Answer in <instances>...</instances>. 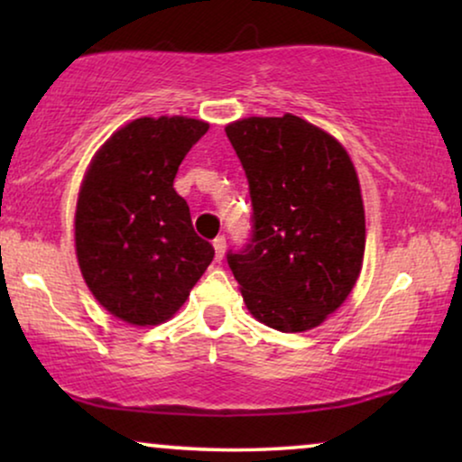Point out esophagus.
Listing matches in <instances>:
<instances>
[{"label": "esophagus", "mask_w": 462, "mask_h": 462, "mask_svg": "<svg viewBox=\"0 0 462 462\" xmlns=\"http://www.w3.org/2000/svg\"><path fill=\"white\" fill-rule=\"evenodd\" d=\"M212 245H214V252H217V261H223L225 250H226V239H225V236H218V237L212 242Z\"/></svg>", "instance_id": "obj_1"}]
</instances>
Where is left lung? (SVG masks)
Returning a JSON list of instances; mask_svg holds the SVG:
<instances>
[{"label":"left lung","instance_id":"1","mask_svg":"<svg viewBox=\"0 0 462 462\" xmlns=\"http://www.w3.org/2000/svg\"><path fill=\"white\" fill-rule=\"evenodd\" d=\"M245 170L252 236L226 254L248 311L305 332L343 305L364 261L356 168L337 138L305 119L248 117L225 128Z\"/></svg>","mask_w":462,"mask_h":462}]
</instances>
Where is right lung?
I'll list each match as a JSON object with an SVG mask.
<instances>
[{"instance_id": "add662e5", "label": "right lung", "mask_w": 462, "mask_h": 462, "mask_svg": "<svg viewBox=\"0 0 462 462\" xmlns=\"http://www.w3.org/2000/svg\"><path fill=\"white\" fill-rule=\"evenodd\" d=\"M208 128L179 116L134 119L98 149L81 182V275L94 299L132 326L172 318L214 258L174 191L180 162Z\"/></svg>"}]
</instances>
